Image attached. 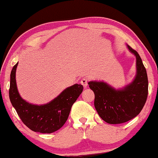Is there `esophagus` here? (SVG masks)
Masks as SVG:
<instances>
[{
	"instance_id": "esophagus-1",
	"label": "esophagus",
	"mask_w": 158,
	"mask_h": 158,
	"mask_svg": "<svg viewBox=\"0 0 158 158\" xmlns=\"http://www.w3.org/2000/svg\"><path fill=\"white\" fill-rule=\"evenodd\" d=\"M81 84L84 86V88H86L88 85V79L84 78L81 80Z\"/></svg>"
}]
</instances>
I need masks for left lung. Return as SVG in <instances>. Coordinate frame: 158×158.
Masks as SVG:
<instances>
[{"label": "left lung", "mask_w": 158, "mask_h": 158, "mask_svg": "<svg viewBox=\"0 0 158 158\" xmlns=\"http://www.w3.org/2000/svg\"><path fill=\"white\" fill-rule=\"evenodd\" d=\"M127 47L137 58V75L123 89L115 90L105 82L90 81L95 94L94 105L99 116L109 124L130 121L140 113L145 105L148 91L146 69L137 51Z\"/></svg>", "instance_id": "obj_1"}]
</instances>
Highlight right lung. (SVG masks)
Masks as SVG:
<instances>
[{"label":"right lung","mask_w":158,"mask_h":158,"mask_svg":"<svg viewBox=\"0 0 158 158\" xmlns=\"http://www.w3.org/2000/svg\"><path fill=\"white\" fill-rule=\"evenodd\" d=\"M17 65L18 63L10 74L9 97L18 116L34 132L49 134L59 130L65 123L72 106L82 93L83 85L77 84L72 85L46 105H31L23 100L18 93L15 79Z\"/></svg>","instance_id":"add662e5"}]
</instances>
